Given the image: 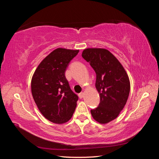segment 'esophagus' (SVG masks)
<instances>
[{
	"label": "esophagus",
	"instance_id": "esophagus-1",
	"mask_svg": "<svg viewBox=\"0 0 159 159\" xmlns=\"http://www.w3.org/2000/svg\"><path fill=\"white\" fill-rule=\"evenodd\" d=\"M84 96V92H81V93H80L79 94V97H80V98H83Z\"/></svg>",
	"mask_w": 159,
	"mask_h": 159
}]
</instances>
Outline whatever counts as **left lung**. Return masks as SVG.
<instances>
[{"label":"left lung","instance_id":"8db88e82","mask_svg":"<svg viewBox=\"0 0 159 159\" xmlns=\"http://www.w3.org/2000/svg\"><path fill=\"white\" fill-rule=\"evenodd\" d=\"M96 74L99 106L91 110L96 121L106 124L116 119L125 105L130 92L129 76L121 64L109 50L87 48L81 54Z\"/></svg>","mask_w":159,"mask_h":159}]
</instances>
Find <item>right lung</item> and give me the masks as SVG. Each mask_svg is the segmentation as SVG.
Wrapping results in <instances>:
<instances>
[{"mask_svg":"<svg viewBox=\"0 0 159 159\" xmlns=\"http://www.w3.org/2000/svg\"><path fill=\"white\" fill-rule=\"evenodd\" d=\"M78 52L58 48L40 62L33 74V99L43 116L52 123L68 122L74 113L78 97L70 89L65 71Z\"/></svg>","mask_w":159,"mask_h":159,"instance_id":"1","label":"right lung"}]
</instances>
